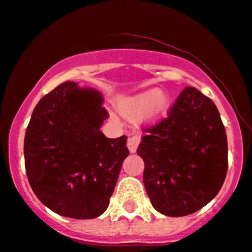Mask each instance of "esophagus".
<instances>
[{"instance_id":"obj_1","label":"esophagus","mask_w":252,"mask_h":252,"mask_svg":"<svg viewBox=\"0 0 252 252\" xmlns=\"http://www.w3.org/2000/svg\"><path fill=\"white\" fill-rule=\"evenodd\" d=\"M139 143H140V138H139V136H136V135L131 136V138L128 139V144H126V145H128L129 151H130L131 154L135 153L136 149H138Z\"/></svg>"}]
</instances>
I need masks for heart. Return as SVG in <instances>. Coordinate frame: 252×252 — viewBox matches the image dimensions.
<instances>
[{"mask_svg": "<svg viewBox=\"0 0 252 252\" xmlns=\"http://www.w3.org/2000/svg\"><path fill=\"white\" fill-rule=\"evenodd\" d=\"M118 111L126 119H138L145 126H156L168 116L171 97L158 89L146 90L131 97L121 98L117 103Z\"/></svg>", "mask_w": 252, "mask_h": 252, "instance_id": "obj_1", "label": "heart"}]
</instances>
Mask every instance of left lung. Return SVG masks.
Instances as JSON below:
<instances>
[{"label":"left lung","instance_id":"1","mask_svg":"<svg viewBox=\"0 0 252 252\" xmlns=\"http://www.w3.org/2000/svg\"><path fill=\"white\" fill-rule=\"evenodd\" d=\"M138 155L154 208L167 217L192 214L220 191L228 171L225 128L214 102L186 87L168 117L146 130Z\"/></svg>","mask_w":252,"mask_h":252}]
</instances>
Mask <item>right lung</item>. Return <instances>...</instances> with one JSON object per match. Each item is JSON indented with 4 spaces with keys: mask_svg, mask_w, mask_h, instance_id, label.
I'll return each instance as SVG.
<instances>
[{
    "mask_svg": "<svg viewBox=\"0 0 252 252\" xmlns=\"http://www.w3.org/2000/svg\"><path fill=\"white\" fill-rule=\"evenodd\" d=\"M107 118L101 92L72 81L45 94L32 113L26 172L39 201L59 216L94 219L108 208L129 150L126 135L102 133Z\"/></svg>",
    "mask_w": 252,
    "mask_h": 252,
    "instance_id": "right-lung-1",
    "label": "right lung"
}]
</instances>
